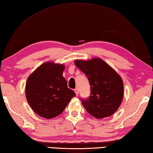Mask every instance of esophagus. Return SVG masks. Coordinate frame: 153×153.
Instances as JSON below:
<instances>
[{
  "instance_id": "obj_1",
  "label": "esophagus",
  "mask_w": 153,
  "mask_h": 153,
  "mask_svg": "<svg viewBox=\"0 0 153 153\" xmlns=\"http://www.w3.org/2000/svg\"><path fill=\"white\" fill-rule=\"evenodd\" d=\"M74 91H75V93H76V94L77 96L78 95V89H77V88H75V89H74Z\"/></svg>"
}]
</instances>
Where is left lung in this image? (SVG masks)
Returning <instances> with one entry per match:
<instances>
[{
    "mask_svg": "<svg viewBox=\"0 0 153 153\" xmlns=\"http://www.w3.org/2000/svg\"><path fill=\"white\" fill-rule=\"evenodd\" d=\"M75 65L85 74L90 85V96L82 98L86 111L98 119L113 114L118 109L124 94L120 76L103 60H76Z\"/></svg>",
    "mask_w": 153,
    "mask_h": 153,
    "instance_id": "8db88e82",
    "label": "left lung"
}]
</instances>
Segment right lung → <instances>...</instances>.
I'll use <instances>...</instances> for the list:
<instances>
[{
    "label": "right lung",
    "instance_id": "add662e5",
    "mask_svg": "<svg viewBox=\"0 0 153 153\" xmlns=\"http://www.w3.org/2000/svg\"><path fill=\"white\" fill-rule=\"evenodd\" d=\"M63 65L46 62L28 77L26 98L34 112L47 119L62 114L73 97L74 91L68 88L63 76Z\"/></svg>",
    "mask_w": 153,
    "mask_h": 153
}]
</instances>
